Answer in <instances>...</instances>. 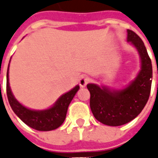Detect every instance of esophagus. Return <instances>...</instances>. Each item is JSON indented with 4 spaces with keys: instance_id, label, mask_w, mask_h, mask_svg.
<instances>
[{
    "instance_id": "34e87169",
    "label": "esophagus",
    "mask_w": 158,
    "mask_h": 158,
    "mask_svg": "<svg viewBox=\"0 0 158 158\" xmlns=\"http://www.w3.org/2000/svg\"><path fill=\"white\" fill-rule=\"evenodd\" d=\"M90 81V79H89V77L87 76H81V78H80V80H79V84H80V86L81 87H85L87 84H88L89 82Z\"/></svg>"
}]
</instances>
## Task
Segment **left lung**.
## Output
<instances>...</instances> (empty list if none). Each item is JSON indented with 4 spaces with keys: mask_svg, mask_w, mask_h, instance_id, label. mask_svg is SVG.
I'll use <instances>...</instances> for the list:
<instances>
[{
    "mask_svg": "<svg viewBox=\"0 0 158 158\" xmlns=\"http://www.w3.org/2000/svg\"><path fill=\"white\" fill-rule=\"evenodd\" d=\"M127 40L140 53L142 69L135 81L122 90H109L89 83V106L94 117L107 126L127 124L137 117L149 100L152 80V64L142 39L135 31L127 30Z\"/></svg>",
    "mask_w": 158,
    "mask_h": 158,
    "instance_id": "left-lung-1",
    "label": "left lung"
}]
</instances>
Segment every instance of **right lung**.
<instances>
[{
  "mask_svg": "<svg viewBox=\"0 0 158 158\" xmlns=\"http://www.w3.org/2000/svg\"><path fill=\"white\" fill-rule=\"evenodd\" d=\"M79 88L76 85L73 89L62 95L52 108L44 111H33L22 106L14 98L9 87V69L7 71V96L9 105L14 112L25 124L38 131H51L62 125L70 102Z\"/></svg>",
  "mask_w": 158,
  "mask_h": 158,
  "instance_id": "obj_1",
  "label": "right lung"
}]
</instances>
